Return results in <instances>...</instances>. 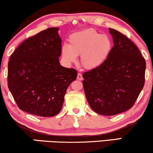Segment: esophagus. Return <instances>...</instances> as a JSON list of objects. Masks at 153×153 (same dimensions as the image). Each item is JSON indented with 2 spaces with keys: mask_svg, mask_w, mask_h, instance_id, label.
I'll use <instances>...</instances> for the list:
<instances>
[{
  "mask_svg": "<svg viewBox=\"0 0 153 153\" xmlns=\"http://www.w3.org/2000/svg\"><path fill=\"white\" fill-rule=\"evenodd\" d=\"M77 79H78V80H82L83 77H82V74H80V73H78V74H77Z\"/></svg>",
  "mask_w": 153,
  "mask_h": 153,
  "instance_id": "34e87169",
  "label": "esophagus"
}]
</instances>
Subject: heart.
<instances>
[{
  "mask_svg": "<svg viewBox=\"0 0 153 153\" xmlns=\"http://www.w3.org/2000/svg\"><path fill=\"white\" fill-rule=\"evenodd\" d=\"M69 45L62 47V57L66 63L77 61L80 55L82 66L92 70L100 67L110 54L112 42L106 34H101L94 29H87L72 34L68 39Z\"/></svg>",
  "mask_w": 153,
  "mask_h": 153,
  "instance_id": "1",
  "label": "heart"
}]
</instances>
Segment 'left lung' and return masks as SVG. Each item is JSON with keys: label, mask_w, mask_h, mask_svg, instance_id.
Listing matches in <instances>:
<instances>
[{"label": "left lung", "mask_w": 153, "mask_h": 153, "mask_svg": "<svg viewBox=\"0 0 153 153\" xmlns=\"http://www.w3.org/2000/svg\"><path fill=\"white\" fill-rule=\"evenodd\" d=\"M114 46L102 66L84 73L86 98L95 112L113 116L130 109L145 83L146 62L134 43L109 28Z\"/></svg>", "instance_id": "1"}]
</instances>
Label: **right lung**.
Segmentation results:
<instances>
[{"label":"right lung","instance_id":"obj_1","mask_svg":"<svg viewBox=\"0 0 153 153\" xmlns=\"http://www.w3.org/2000/svg\"><path fill=\"white\" fill-rule=\"evenodd\" d=\"M51 27L27 38L10 56L8 88L19 108L43 117L57 115L77 71L60 65L62 39Z\"/></svg>","mask_w":153,"mask_h":153}]
</instances>
